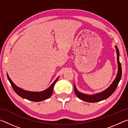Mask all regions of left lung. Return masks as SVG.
I'll list each match as a JSON object with an SVG mask.
<instances>
[{
	"mask_svg": "<svg viewBox=\"0 0 128 128\" xmlns=\"http://www.w3.org/2000/svg\"><path fill=\"white\" fill-rule=\"evenodd\" d=\"M115 48L116 49V52H117V60H118V74H117L116 77L115 79L112 82V84L108 87L107 89L104 90L103 92L97 93L94 95H88L84 94V93L80 92L77 90L76 87L75 85H74V90L75 92L76 95L79 99H81L82 100L87 102L90 103H95L98 102H100L104 99L108 98L111 95L113 94L114 92L116 89V88L118 87V84L120 82L121 75H122V69H121V66L119 61V50L118 48V47L115 46Z\"/></svg>",
	"mask_w": 128,
	"mask_h": 128,
	"instance_id": "8db88e82",
	"label": "left lung"
}]
</instances>
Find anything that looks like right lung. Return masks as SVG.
<instances>
[{
    "label": "right lung",
    "mask_w": 128,
    "mask_h": 128,
    "mask_svg": "<svg viewBox=\"0 0 128 128\" xmlns=\"http://www.w3.org/2000/svg\"><path fill=\"white\" fill-rule=\"evenodd\" d=\"M7 75L8 79L9 80L10 85H11L13 89L14 90L15 92H16L17 95H18L22 97V98L28 99V100L33 102H40L43 100H45V99H48L51 96L52 94L54 85H55V83L56 81H58V80L59 77H58L55 80V81L51 84V85L48 88H47L46 90L40 92H33L23 90L17 86L14 82H12L8 74H7Z\"/></svg>",
    "instance_id": "1"
}]
</instances>
